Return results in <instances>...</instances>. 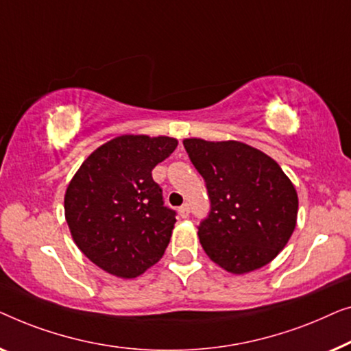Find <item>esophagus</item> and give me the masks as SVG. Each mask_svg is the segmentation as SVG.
Instances as JSON below:
<instances>
[{"label": "esophagus", "mask_w": 351, "mask_h": 351, "mask_svg": "<svg viewBox=\"0 0 351 351\" xmlns=\"http://www.w3.org/2000/svg\"><path fill=\"white\" fill-rule=\"evenodd\" d=\"M178 213H180L181 218H187V216H189V205L184 204L182 206H180V210H178Z\"/></svg>", "instance_id": "1"}]
</instances>
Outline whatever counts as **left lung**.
Here are the masks:
<instances>
[{
  "mask_svg": "<svg viewBox=\"0 0 351 351\" xmlns=\"http://www.w3.org/2000/svg\"><path fill=\"white\" fill-rule=\"evenodd\" d=\"M187 156L211 202L199 239L208 258L234 275L274 261L295 229L299 199L281 167L240 141L186 138Z\"/></svg>",
  "mask_w": 351,
  "mask_h": 351,
  "instance_id": "8db88e82",
  "label": "left lung"
}]
</instances>
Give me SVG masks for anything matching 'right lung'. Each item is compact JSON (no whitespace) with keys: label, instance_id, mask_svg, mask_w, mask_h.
I'll use <instances>...</instances> for the list:
<instances>
[{"label":"right lung","instance_id":"1","mask_svg":"<svg viewBox=\"0 0 351 351\" xmlns=\"http://www.w3.org/2000/svg\"><path fill=\"white\" fill-rule=\"evenodd\" d=\"M170 136L121 135L97 147L65 192L77 248L105 272L135 278L159 263L175 227L152 169L176 149Z\"/></svg>","mask_w":351,"mask_h":351}]
</instances>
